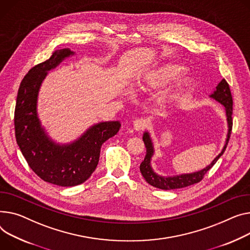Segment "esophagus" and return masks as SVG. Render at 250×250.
<instances>
[{
	"mask_svg": "<svg viewBox=\"0 0 250 250\" xmlns=\"http://www.w3.org/2000/svg\"><path fill=\"white\" fill-rule=\"evenodd\" d=\"M132 125H134V128L136 130H143V129L146 128V123L145 120L138 119V120H135L134 122H132Z\"/></svg>",
	"mask_w": 250,
	"mask_h": 250,
	"instance_id": "34e87169",
	"label": "esophagus"
}]
</instances>
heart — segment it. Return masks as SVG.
Returning <instances> with one entry per match:
<instances>
[{
	"label": "heart",
	"instance_id": "b5f03b06",
	"mask_svg": "<svg viewBox=\"0 0 250 250\" xmlns=\"http://www.w3.org/2000/svg\"><path fill=\"white\" fill-rule=\"evenodd\" d=\"M184 66L168 62L163 63L146 71L137 81V87L142 90H156L165 87L171 81H173L179 74L184 71ZM189 83V78L187 76L180 77L173 84L160 92L155 96L154 104L159 109L167 108L179 95V93L184 89Z\"/></svg>",
	"mask_w": 250,
	"mask_h": 250
}]
</instances>
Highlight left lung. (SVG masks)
<instances>
[{"label":"left lung","instance_id":"obj_1","mask_svg":"<svg viewBox=\"0 0 250 250\" xmlns=\"http://www.w3.org/2000/svg\"><path fill=\"white\" fill-rule=\"evenodd\" d=\"M209 97L212 99H215L216 102L221 104L225 108L226 120H227V125H228V132L226 136L224 146L221 149V153H219L218 156L216 157L207 166L206 168H204L200 171L193 172V173H187V174H181V175H176V176H161V175L157 174L152 168L151 161L155 154V148H154L151 135H149L148 131H145L144 136H143V141H144L146 148V157H145L144 161L142 162V164L140 166V170H141L143 177L145 178V180L148 183L149 185H152V186L162 189V190H174V189L185 188L187 186L196 184V183L200 182L203 179L204 175L213 167L214 164L217 162L218 159L223 155L225 148L227 146L230 135H231L232 104H233L229 84L226 82L225 79H222L218 83V85L216 86V88L209 95Z\"/></svg>","mask_w":250,"mask_h":250}]
</instances>
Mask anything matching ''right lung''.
<instances>
[{
    "label": "right lung",
    "mask_w": 250,
    "mask_h": 250,
    "mask_svg": "<svg viewBox=\"0 0 250 250\" xmlns=\"http://www.w3.org/2000/svg\"><path fill=\"white\" fill-rule=\"evenodd\" d=\"M75 53L64 48L34 66L23 78L15 108L16 141L30 168L45 182L73 187L85 182L96 169L103 144L118 134L121 122H101L75 141L58 144L47 134L38 116L37 103L47 72Z\"/></svg>",
    "instance_id": "add662e5"
}]
</instances>
